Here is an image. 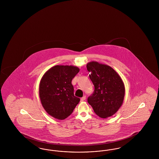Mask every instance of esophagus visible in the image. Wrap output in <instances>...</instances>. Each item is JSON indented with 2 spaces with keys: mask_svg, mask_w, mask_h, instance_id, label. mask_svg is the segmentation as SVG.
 <instances>
[{
  "mask_svg": "<svg viewBox=\"0 0 159 159\" xmlns=\"http://www.w3.org/2000/svg\"><path fill=\"white\" fill-rule=\"evenodd\" d=\"M85 99H86V97H85V96H84V97H83L82 98H80V101H84Z\"/></svg>",
  "mask_w": 159,
  "mask_h": 159,
  "instance_id": "esophagus-1",
  "label": "esophagus"
}]
</instances>
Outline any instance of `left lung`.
I'll use <instances>...</instances> for the list:
<instances>
[{
  "instance_id": "left-lung-1",
  "label": "left lung",
  "mask_w": 159,
  "mask_h": 159,
  "mask_svg": "<svg viewBox=\"0 0 159 159\" xmlns=\"http://www.w3.org/2000/svg\"><path fill=\"white\" fill-rule=\"evenodd\" d=\"M89 77L95 89L88 98L95 114L107 118L116 113L121 107L125 88L121 77L111 67L96 61L87 64Z\"/></svg>"
}]
</instances>
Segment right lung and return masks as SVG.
Returning a JSON list of instances; mask_svg holds the SVG:
<instances>
[{
  "label": "right lung",
  "mask_w": 159,
  "mask_h": 159,
  "mask_svg": "<svg viewBox=\"0 0 159 159\" xmlns=\"http://www.w3.org/2000/svg\"><path fill=\"white\" fill-rule=\"evenodd\" d=\"M79 68L73 66H55L49 69L39 84V97L46 111L58 120L73 113L80 98L74 95L72 79Z\"/></svg>",
  "instance_id": "add662e5"
}]
</instances>
